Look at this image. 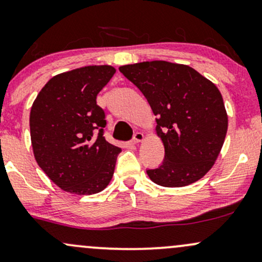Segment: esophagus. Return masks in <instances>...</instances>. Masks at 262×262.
Wrapping results in <instances>:
<instances>
[{
  "label": "esophagus",
  "mask_w": 262,
  "mask_h": 262,
  "mask_svg": "<svg viewBox=\"0 0 262 262\" xmlns=\"http://www.w3.org/2000/svg\"><path fill=\"white\" fill-rule=\"evenodd\" d=\"M143 140V134H141V132H136V134L134 135V137H132V140H131V142L132 143H138V142H141V141Z\"/></svg>",
  "instance_id": "obj_1"
}]
</instances>
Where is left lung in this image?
Listing matches in <instances>:
<instances>
[{"label":"left lung","mask_w":262,"mask_h":262,"mask_svg":"<svg viewBox=\"0 0 262 262\" xmlns=\"http://www.w3.org/2000/svg\"><path fill=\"white\" fill-rule=\"evenodd\" d=\"M142 92L157 116L164 161L147 169L153 183L190 185L213 167L224 143L228 116L218 88L186 64L146 61L119 67Z\"/></svg>","instance_id":"1"}]
</instances>
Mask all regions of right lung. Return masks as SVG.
Instances as JSON below:
<instances>
[{"label":"right lung","mask_w":262,"mask_h":262,"mask_svg":"<svg viewBox=\"0 0 262 262\" xmlns=\"http://www.w3.org/2000/svg\"><path fill=\"white\" fill-rule=\"evenodd\" d=\"M112 66H85L52 77L30 110L35 161L64 191L92 195L112 180L121 148L105 140V113L97 95L112 79Z\"/></svg>","instance_id":"1"}]
</instances>
